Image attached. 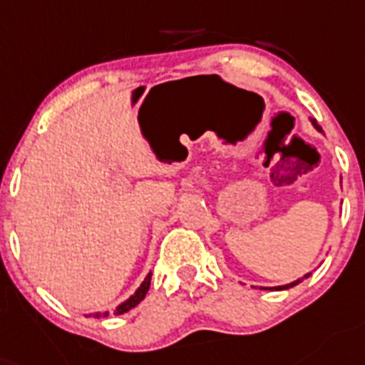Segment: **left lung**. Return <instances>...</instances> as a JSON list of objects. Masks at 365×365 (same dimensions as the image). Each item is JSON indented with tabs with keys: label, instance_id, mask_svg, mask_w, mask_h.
<instances>
[{
	"label": "left lung",
	"instance_id": "obj_1",
	"mask_svg": "<svg viewBox=\"0 0 365 365\" xmlns=\"http://www.w3.org/2000/svg\"><path fill=\"white\" fill-rule=\"evenodd\" d=\"M310 122H312V125H314L315 130L319 131V133H323V130H321V125L317 124V122H315L314 118H310ZM310 274H312V272H308V274H304V277H302V278H299V280L292 282V284H286V286H277V287H259V289H278V292H280V289H289V287L297 286V284H299V282H302V280H304V278L310 277Z\"/></svg>",
	"mask_w": 365,
	"mask_h": 365
}]
</instances>
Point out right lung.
I'll return each mask as SVG.
<instances>
[{
  "mask_svg": "<svg viewBox=\"0 0 365 365\" xmlns=\"http://www.w3.org/2000/svg\"><path fill=\"white\" fill-rule=\"evenodd\" d=\"M150 280H152V272H148V274H146V278H145V280H143V284H140V286L137 287L133 295H130V297H128V299H125L124 302H120V304L116 306L113 314L120 315V314H125V312H130L131 308H135V306L139 304V302L143 301V299H145L146 293H148ZM107 315H109V310L94 312V314H87V317H96V319H100V317H107Z\"/></svg>",
  "mask_w": 365,
  "mask_h": 365,
  "instance_id": "obj_1",
  "label": "right lung"
}]
</instances>
